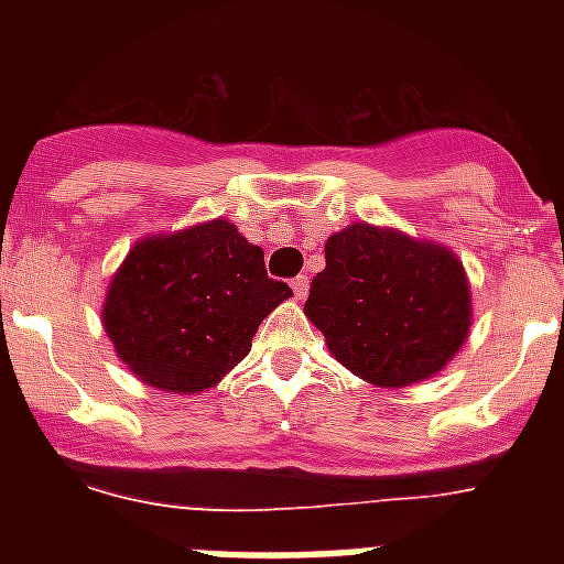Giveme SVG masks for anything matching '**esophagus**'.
Returning <instances> with one entry per match:
<instances>
[{
    "label": "esophagus",
    "mask_w": 564,
    "mask_h": 564,
    "mask_svg": "<svg viewBox=\"0 0 564 564\" xmlns=\"http://www.w3.org/2000/svg\"><path fill=\"white\" fill-rule=\"evenodd\" d=\"M291 288L293 293H296V299H305L307 291H311V276H307V273H299V276L291 282Z\"/></svg>",
    "instance_id": "1"
}]
</instances>
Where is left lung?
Masks as SVG:
<instances>
[{"label":"left lung","instance_id":"obj_1","mask_svg":"<svg viewBox=\"0 0 564 564\" xmlns=\"http://www.w3.org/2000/svg\"><path fill=\"white\" fill-rule=\"evenodd\" d=\"M305 313L333 356L378 387H410L466 341L471 296L452 251L367 223L333 234Z\"/></svg>","mask_w":564,"mask_h":564}]
</instances>
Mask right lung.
Masks as SVG:
<instances>
[{
  "label": "right lung",
  "instance_id": "right-lung-1",
  "mask_svg": "<svg viewBox=\"0 0 564 564\" xmlns=\"http://www.w3.org/2000/svg\"><path fill=\"white\" fill-rule=\"evenodd\" d=\"M288 296L262 248L212 220L141 239L112 276L104 327L141 381L203 392L248 356L259 322Z\"/></svg>",
  "mask_w": 564,
  "mask_h": 564
}]
</instances>
